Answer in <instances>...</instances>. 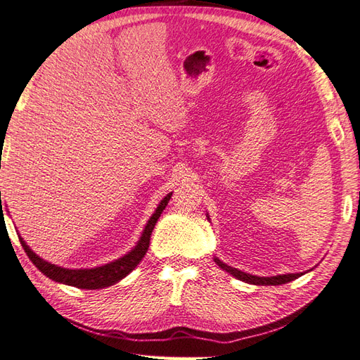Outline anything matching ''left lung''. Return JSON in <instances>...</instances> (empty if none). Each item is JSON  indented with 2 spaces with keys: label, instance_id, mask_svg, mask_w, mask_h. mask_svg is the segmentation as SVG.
I'll return each mask as SVG.
<instances>
[{
  "label": "left lung",
  "instance_id": "obj_1",
  "mask_svg": "<svg viewBox=\"0 0 360 360\" xmlns=\"http://www.w3.org/2000/svg\"><path fill=\"white\" fill-rule=\"evenodd\" d=\"M214 262L217 263L219 268H222L224 271H226L228 274H231L233 276H236L237 280L250 283V284H255V285H278V284H285L289 281H293L295 278H298L302 274H284V275H275V276H257V275H251L238 271L236 268H231V266L225 264L224 262H220L217 257L214 259Z\"/></svg>",
  "mask_w": 360,
  "mask_h": 360
}]
</instances>
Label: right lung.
Returning <instances> with one entry per match:
<instances>
[{
    "instance_id": "add662e5",
    "label": "right lung",
    "mask_w": 360,
    "mask_h": 360,
    "mask_svg": "<svg viewBox=\"0 0 360 360\" xmlns=\"http://www.w3.org/2000/svg\"><path fill=\"white\" fill-rule=\"evenodd\" d=\"M170 198H172V193H169V195L160 202V205L156 207L155 213L149 219V222H147L144 231L140 237V240H138L136 246L131 252H127L126 255L122 257V259H118L115 262L98 266V268H91V269L60 268V266L51 264L49 262H45L44 259H41L39 255H36L30 250V248L27 246V243L22 240V237H20V242L24 248L25 254L29 255V259L33 262L36 268H38L44 275H47L49 278H51L53 281L75 285V288L88 289V290L103 289V288H108V285H112V284L118 283L120 280H123L124 276L127 274H131L136 268V264L143 260V257L146 255L147 250H149V242H150V236H152L153 228H155L156 222H158V219L164 211V208L167 207ZM0 205H1V193H0ZM1 210H3V205H1Z\"/></svg>"
}]
</instances>
